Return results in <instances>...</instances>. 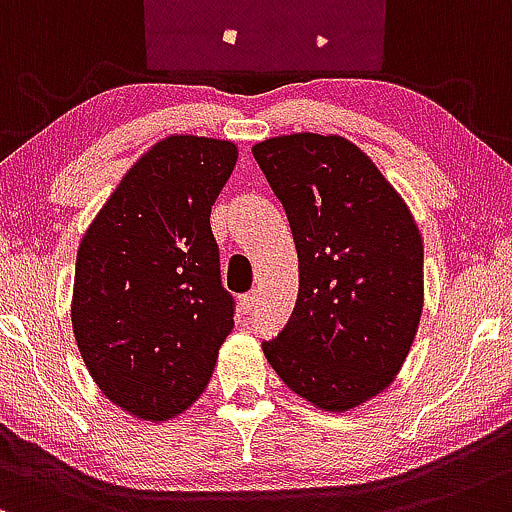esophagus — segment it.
<instances>
[{
    "mask_svg": "<svg viewBox=\"0 0 512 512\" xmlns=\"http://www.w3.org/2000/svg\"><path fill=\"white\" fill-rule=\"evenodd\" d=\"M239 304H241V309H244V314L254 312V309H256V292H249V295H241Z\"/></svg>",
    "mask_w": 512,
    "mask_h": 512,
    "instance_id": "1",
    "label": "esophagus"
}]
</instances>
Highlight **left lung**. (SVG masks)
<instances>
[{
    "label": "left lung",
    "mask_w": 512,
    "mask_h": 512,
    "mask_svg": "<svg viewBox=\"0 0 512 512\" xmlns=\"http://www.w3.org/2000/svg\"><path fill=\"white\" fill-rule=\"evenodd\" d=\"M300 258L292 317L263 353L324 411L365 404L394 382L423 312V239L411 210L360 147L295 132L254 145Z\"/></svg>",
    "instance_id": "left-lung-1"
}]
</instances>
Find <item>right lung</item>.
Segmentation results:
<instances>
[{
  "mask_svg": "<svg viewBox=\"0 0 512 512\" xmlns=\"http://www.w3.org/2000/svg\"><path fill=\"white\" fill-rule=\"evenodd\" d=\"M237 145L169 135L149 147L77 251L72 329L103 396L142 421L198 401L234 326L210 210Z\"/></svg>",
  "mask_w": 512,
  "mask_h": 512,
  "instance_id": "1",
  "label": "right lung"
}]
</instances>
